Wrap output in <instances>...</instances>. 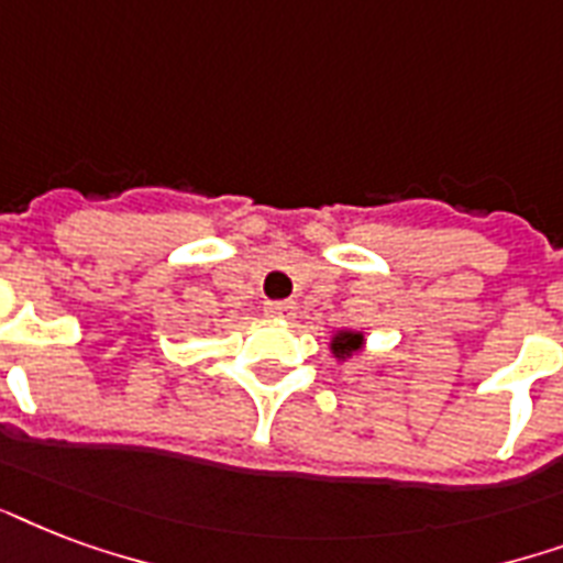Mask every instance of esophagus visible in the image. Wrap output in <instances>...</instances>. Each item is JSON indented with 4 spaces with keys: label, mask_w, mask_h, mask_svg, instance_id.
I'll return each instance as SVG.
<instances>
[{
    "label": "esophagus",
    "mask_w": 563,
    "mask_h": 563,
    "mask_svg": "<svg viewBox=\"0 0 563 563\" xmlns=\"http://www.w3.org/2000/svg\"><path fill=\"white\" fill-rule=\"evenodd\" d=\"M264 317L267 320L290 322L296 317V302H267L264 305Z\"/></svg>",
    "instance_id": "34e87169"
}]
</instances>
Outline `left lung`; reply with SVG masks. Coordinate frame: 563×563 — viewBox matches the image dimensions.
I'll use <instances>...</instances> for the list:
<instances>
[{
	"label": "left lung",
	"instance_id": "1",
	"mask_svg": "<svg viewBox=\"0 0 563 563\" xmlns=\"http://www.w3.org/2000/svg\"><path fill=\"white\" fill-rule=\"evenodd\" d=\"M329 350L334 355V361H346L352 355H361V352L367 350V334L358 329H338L331 334Z\"/></svg>",
	"mask_w": 563,
	"mask_h": 563
}]
</instances>
